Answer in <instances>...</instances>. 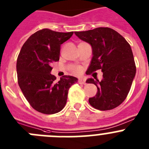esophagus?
I'll use <instances>...</instances> for the list:
<instances>
[{"label": "esophagus", "mask_w": 149, "mask_h": 149, "mask_svg": "<svg viewBox=\"0 0 149 149\" xmlns=\"http://www.w3.org/2000/svg\"><path fill=\"white\" fill-rule=\"evenodd\" d=\"M78 82L79 84H86V80L84 78H79Z\"/></svg>", "instance_id": "1"}]
</instances>
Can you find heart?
<instances>
[{"mask_svg": "<svg viewBox=\"0 0 149 149\" xmlns=\"http://www.w3.org/2000/svg\"><path fill=\"white\" fill-rule=\"evenodd\" d=\"M72 72L75 74H79L81 72V67L79 66H74L72 68Z\"/></svg>", "mask_w": 149, "mask_h": 149, "instance_id": "heart-1", "label": "heart"}]
</instances>
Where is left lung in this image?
I'll use <instances>...</instances> for the list:
<instances>
[{"label": "left lung", "mask_w": 149, "mask_h": 149, "mask_svg": "<svg viewBox=\"0 0 149 149\" xmlns=\"http://www.w3.org/2000/svg\"><path fill=\"white\" fill-rule=\"evenodd\" d=\"M74 33L92 46L93 58L86 73L90 74L98 69L103 72L101 81L86 80L98 89L95 95L89 98V104L100 110L116 108L126 98L136 74L131 46L122 35L109 27Z\"/></svg>", "instance_id": "8db88e82"}]
</instances>
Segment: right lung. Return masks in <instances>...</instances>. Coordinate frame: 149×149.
I'll return each instance as SVG.
<instances>
[{
  "mask_svg": "<svg viewBox=\"0 0 149 149\" xmlns=\"http://www.w3.org/2000/svg\"><path fill=\"white\" fill-rule=\"evenodd\" d=\"M73 32H56L42 29L31 35L22 46L16 63L18 83L34 110L44 114L61 111L71 86L77 78L65 75L59 81L51 74V64L60 60V46Z\"/></svg>",
  "mask_w": 149,
  "mask_h": 149,
  "instance_id": "right-lung-1",
  "label": "right lung"
}]
</instances>
